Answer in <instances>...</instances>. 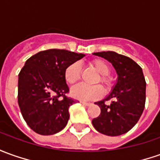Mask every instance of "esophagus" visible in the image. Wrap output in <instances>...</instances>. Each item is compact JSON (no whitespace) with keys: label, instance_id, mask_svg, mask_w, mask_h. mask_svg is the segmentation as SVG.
<instances>
[{"label":"esophagus","instance_id":"esophagus-1","mask_svg":"<svg viewBox=\"0 0 160 160\" xmlns=\"http://www.w3.org/2000/svg\"><path fill=\"white\" fill-rule=\"evenodd\" d=\"M80 102L82 103L83 105H85V106H90V105H92V103L91 102H83V101H81Z\"/></svg>","mask_w":160,"mask_h":160}]
</instances>
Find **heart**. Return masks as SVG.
Here are the masks:
<instances>
[{"label": "heart", "instance_id": "heart-1", "mask_svg": "<svg viewBox=\"0 0 160 160\" xmlns=\"http://www.w3.org/2000/svg\"><path fill=\"white\" fill-rule=\"evenodd\" d=\"M91 66L95 68V70L101 74L97 82L102 83L105 87H109L111 84V80L108 77L110 72V66L107 62L102 59H95L91 62ZM81 76V65L79 62H73L66 66L65 70V79L70 85L77 83ZM72 94L73 97L81 101H92L102 97L103 94V88L101 86H88L81 83L72 89Z\"/></svg>", "mask_w": 160, "mask_h": 160}]
</instances>
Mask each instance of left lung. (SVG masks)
<instances>
[{
  "label": "left lung",
  "instance_id": "1",
  "mask_svg": "<svg viewBox=\"0 0 160 160\" xmlns=\"http://www.w3.org/2000/svg\"><path fill=\"white\" fill-rule=\"evenodd\" d=\"M111 63L117 71V84L106 98L95 102L101 108L98 117L92 120L95 130L107 136L128 132L139 120L145 104V88L142 68L134 60L115 52L93 53ZM110 100L111 103H106Z\"/></svg>",
  "mask_w": 160,
  "mask_h": 160
}]
</instances>
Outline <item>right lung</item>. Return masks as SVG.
Listing matches in <instances>:
<instances>
[{
    "label": "right lung",
    "mask_w": 160,
    "mask_h": 160,
    "mask_svg": "<svg viewBox=\"0 0 160 160\" xmlns=\"http://www.w3.org/2000/svg\"><path fill=\"white\" fill-rule=\"evenodd\" d=\"M84 54L50 49L27 59L18 75V105L23 119L38 134L59 132L69 120V107L76 102L67 97L69 88L65 70Z\"/></svg>",
    "instance_id": "1"
}]
</instances>
